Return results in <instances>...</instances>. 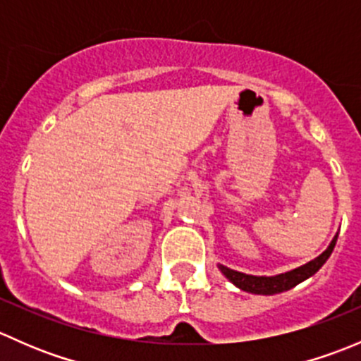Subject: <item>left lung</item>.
Returning a JSON list of instances; mask_svg holds the SVG:
<instances>
[{
	"instance_id": "8db88e82",
	"label": "left lung",
	"mask_w": 361,
	"mask_h": 361,
	"mask_svg": "<svg viewBox=\"0 0 361 361\" xmlns=\"http://www.w3.org/2000/svg\"><path fill=\"white\" fill-rule=\"evenodd\" d=\"M338 238V232L334 235V239L330 241L329 248L323 251L319 257H316L314 260L307 262V264L300 265V267L293 269V271L283 272V274L276 276H253V274H245V272L234 271V269H228L227 265L218 264V269L221 271V274L228 279L234 286H238L239 290L255 295H274L286 292V290H292L293 286H297L298 283L305 281L307 278H311L312 274L319 271L323 267L329 257L332 255L334 248H336V243Z\"/></svg>"
}]
</instances>
